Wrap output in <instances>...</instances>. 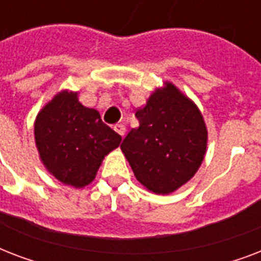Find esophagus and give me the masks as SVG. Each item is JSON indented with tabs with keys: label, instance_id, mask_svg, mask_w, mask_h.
Here are the masks:
<instances>
[{
	"label": "esophagus",
	"instance_id": "1",
	"mask_svg": "<svg viewBox=\"0 0 261 261\" xmlns=\"http://www.w3.org/2000/svg\"><path fill=\"white\" fill-rule=\"evenodd\" d=\"M114 130L116 131L120 137H124V135H126V127L123 126V124H115Z\"/></svg>",
	"mask_w": 261,
	"mask_h": 261
}]
</instances>
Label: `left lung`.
Here are the masks:
<instances>
[{
	"label": "left lung",
	"instance_id": "obj_1",
	"mask_svg": "<svg viewBox=\"0 0 261 261\" xmlns=\"http://www.w3.org/2000/svg\"><path fill=\"white\" fill-rule=\"evenodd\" d=\"M135 116L139 126L131 128L120 145L123 154L147 191L172 194L194 177L206 155L208 133L202 112L165 81Z\"/></svg>",
	"mask_w": 261,
	"mask_h": 261
}]
</instances>
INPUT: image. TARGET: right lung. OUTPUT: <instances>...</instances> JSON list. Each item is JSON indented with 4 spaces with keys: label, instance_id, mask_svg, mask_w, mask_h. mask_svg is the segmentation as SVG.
I'll return each instance as SVG.
<instances>
[{
    "label": "right lung",
    "instance_id": "add662e5",
    "mask_svg": "<svg viewBox=\"0 0 261 261\" xmlns=\"http://www.w3.org/2000/svg\"><path fill=\"white\" fill-rule=\"evenodd\" d=\"M34 133L47 172L74 188L93 181L104 157L122 142V137L102 123L98 111L83 106L79 92L67 89L39 111Z\"/></svg>",
    "mask_w": 261,
    "mask_h": 261
}]
</instances>
